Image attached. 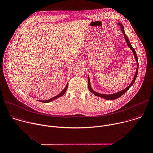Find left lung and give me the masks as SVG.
Masks as SVG:
<instances>
[{
  "label": "left lung",
  "instance_id": "8db88e82",
  "mask_svg": "<svg viewBox=\"0 0 153 153\" xmlns=\"http://www.w3.org/2000/svg\"><path fill=\"white\" fill-rule=\"evenodd\" d=\"M118 25H120V27H121V31L123 32V34H124V36L125 38V39L126 41V42L128 45V46L130 47V48L132 50V52L133 53V55L134 56V58L136 59V63H137V69H136V73L134 74V78L131 82V83H130V85L127 86L126 88H125L124 89H123V91H121L120 92H118L117 93H115V94H109V95H106V94H100L98 92H95V91H94L91 86V84H90V79H89V76L88 77V89L89 90L91 91V92H92V94H94L96 96H98V97H100L101 98H105L106 100H115V99H117L119 97H120L121 95H123L128 90V89L133 85L136 79V77H137V73H138V67H139V63H138V59H137V55L136 53V52H135V50L134 49V48L131 46L130 42V41H129V39L128 38V37L127 36V35H126L125 33V32H124V26L120 23H118Z\"/></svg>",
  "mask_w": 153,
  "mask_h": 153
}]
</instances>
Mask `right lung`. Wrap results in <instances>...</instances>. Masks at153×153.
I'll return each instance as SVG.
<instances>
[{
	"label": "right lung",
	"instance_id": "right-lung-1",
	"mask_svg": "<svg viewBox=\"0 0 153 153\" xmlns=\"http://www.w3.org/2000/svg\"><path fill=\"white\" fill-rule=\"evenodd\" d=\"M67 88H68V85H66V86H65V88L61 92V93H59L58 95H57L56 96H55V97H53V98H50V99H49V100H40L39 101H41V102H42V103H49V102H50V101H53V100H55V99H56V98H59V97H61V96H62L64 94H65V92H66V91H67Z\"/></svg>",
	"mask_w": 153,
	"mask_h": 153
}]
</instances>
